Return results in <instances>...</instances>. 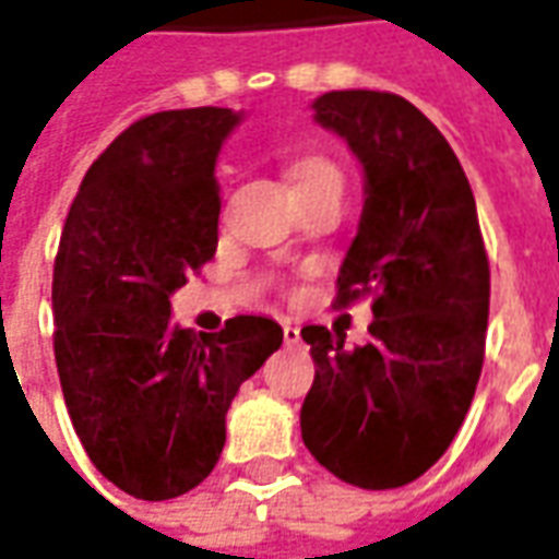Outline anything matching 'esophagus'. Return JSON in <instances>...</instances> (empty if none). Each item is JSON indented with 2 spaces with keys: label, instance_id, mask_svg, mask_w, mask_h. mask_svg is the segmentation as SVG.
Listing matches in <instances>:
<instances>
[{
  "label": "esophagus",
  "instance_id": "obj_1",
  "mask_svg": "<svg viewBox=\"0 0 559 559\" xmlns=\"http://www.w3.org/2000/svg\"><path fill=\"white\" fill-rule=\"evenodd\" d=\"M283 340H286V346H298L300 331L295 328V324H283Z\"/></svg>",
  "mask_w": 559,
  "mask_h": 559
}]
</instances>
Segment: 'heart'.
<instances>
[{"label": "heart", "mask_w": 559, "mask_h": 559, "mask_svg": "<svg viewBox=\"0 0 559 559\" xmlns=\"http://www.w3.org/2000/svg\"><path fill=\"white\" fill-rule=\"evenodd\" d=\"M292 189H307V186H322V183H343V177L336 171L331 162L324 159H304L300 165L292 168Z\"/></svg>", "instance_id": "1"}]
</instances>
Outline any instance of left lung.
<instances>
[{"label": "left lung", "mask_w": 559, "mask_h": 559, "mask_svg": "<svg viewBox=\"0 0 559 559\" xmlns=\"http://www.w3.org/2000/svg\"><path fill=\"white\" fill-rule=\"evenodd\" d=\"M312 120L343 138L364 171L336 304L373 292V322L355 349L343 331H300L316 361L300 437L355 488H403L445 454L481 376L490 271L476 198L449 141L406 98L324 93Z\"/></svg>", "instance_id": "left-lung-1"}]
</instances>
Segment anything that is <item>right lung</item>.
Instances as JSON below:
<instances>
[{
	"label": "right lung",
	"instance_id": "add662e5",
	"mask_svg": "<svg viewBox=\"0 0 559 559\" xmlns=\"http://www.w3.org/2000/svg\"><path fill=\"white\" fill-rule=\"evenodd\" d=\"M243 110L144 117L83 177L53 267V352L74 433L102 476L174 500L210 476L237 388L283 346L267 316L219 334L171 322V295L213 259L216 159Z\"/></svg>",
	"mask_w": 559,
	"mask_h": 559
}]
</instances>
